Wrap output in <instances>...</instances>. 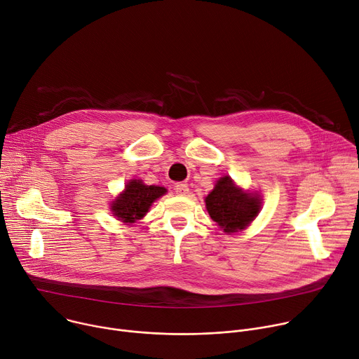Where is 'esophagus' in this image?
<instances>
[{
  "instance_id": "esophagus-1",
  "label": "esophagus",
  "mask_w": 359,
  "mask_h": 359,
  "mask_svg": "<svg viewBox=\"0 0 359 359\" xmlns=\"http://www.w3.org/2000/svg\"><path fill=\"white\" fill-rule=\"evenodd\" d=\"M175 190L180 196H186L189 193V186H187V183H176Z\"/></svg>"
}]
</instances>
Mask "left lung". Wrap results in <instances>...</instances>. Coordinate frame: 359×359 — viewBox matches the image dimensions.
Returning a JSON list of instances; mask_svg holds the SVG:
<instances>
[{"label":"left lung","instance_id":"1","mask_svg":"<svg viewBox=\"0 0 359 359\" xmlns=\"http://www.w3.org/2000/svg\"><path fill=\"white\" fill-rule=\"evenodd\" d=\"M206 208L226 233L243 230L260 212V200L243 193L229 176L220 177L216 187L206 197Z\"/></svg>","mask_w":359,"mask_h":359}]
</instances>
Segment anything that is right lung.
<instances>
[{"instance_id":"add662e5","label":"right lung","mask_w":359,"mask_h":359,"mask_svg":"<svg viewBox=\"0 0 359 359\" xmlns=\"http://www.w3.org/2000/svg\"><path fill=\"white\" fill-rule=\"evenodd\" d=\"M165 193V187L146 186L140 180H132L114 203L112 212L123 223H133L137 219H142L151 206V203Z\"/></svg>"}]
</instances>
